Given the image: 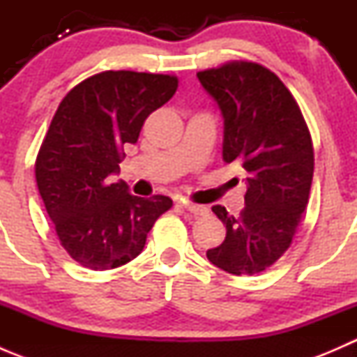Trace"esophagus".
<instances>
[{
  "label": "esophagus",
  "instance_id": "obj_1",
  "mask_svg": "<svg viewBox=\"0 0 357 357\" xmlns=\"http://www.w3.org/2000/svg\"><path fill=\"white\" fill-rule=\"evenodd\" d=\"M179 204H181V207L185 208L186 212H190V214H193V215L207 214V207H204V205H197V204H192V202H186V200H179Z\"/></svg>",
  "mask_w": 357,
  "mask_h": 357
}]
</instances>
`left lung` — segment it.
<instances>
[{
    "label": "left lung",
    "mask_w": 357,
    "mask_h": 357,
    "mask_svg": "<svg viewBox=\"0 0 357 357\" xmlns=\"http://www.w3.org/2000/svg\"><path fill=\"white\" fill-rule=\"evenodd\" d=\"M225 119L222 160L247 171L245 207L238 218L221 205V245L207 259L231 275H257L290 247L311 192L314 150L302 112L269 68L229 62L197 74Z\"/></svg>",
    "instance_id": "obj_1"
}]
</instances>
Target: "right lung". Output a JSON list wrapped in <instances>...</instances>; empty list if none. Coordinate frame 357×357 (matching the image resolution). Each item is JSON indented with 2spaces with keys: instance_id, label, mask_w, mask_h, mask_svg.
Listing matches in <instances>:
<instances>
[{
  "instance_id": "obj_1",
  "label": "right lung",
  "mask_w": 357,
  "mask_h": 357,
  "mask_svg": "<svg viewBox=\"0 0 357 357\" xmlns=\"http://www.w3.org/2000/svg\"><path fill=\"white\" fill-rule=\"evenodd\" d=\"M178 89V77L107 70L79 82L60 102L36 158V181L60 243L95 271L142 254L169 197L129 193L121 172L126 143L138 142L143 122Z\"/></svg>"
}]
</instances>
